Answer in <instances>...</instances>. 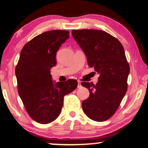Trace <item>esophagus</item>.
<instances>
[{
	"instance_id": "obj_1",
	"label": "esophagus",
	"mask_w": 148,
	"mask_h": 148,
	"mask_svg": "<svg viewBox=\"0 0 148 148\" xmlns=\"http://www.w3.org/2000/svg\"><path fill=\"white\" fill-rule=\"evenodd\" d=\"M82 87L81 82L80 81H78V88H80Z\"/></svg>"
}]
</instances>
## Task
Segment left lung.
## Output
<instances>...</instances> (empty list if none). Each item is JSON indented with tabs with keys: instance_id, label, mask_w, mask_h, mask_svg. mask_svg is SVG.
I'll return each mask as SVG.
<instances>
[{
	"instance_id": "left-lung-1",
	"label": "left lung",
	"mask_w": 148,
	"mask_h": 148,
	"mask_svg": "<svg viewBox=\"0 0 148 148\" xmlns=\"http://www.w3.org/2000/svg\"><path fill=\"white\" fill-rule=\"evenodd\" d=\"M72 36L87 58L88 66L100 74L96 85L82 82L90 91L82 102L86 115L92 120H108L118 110L127 90L130 66L122 44L99 30H72Z\"/></svg>"
}]
</instances>
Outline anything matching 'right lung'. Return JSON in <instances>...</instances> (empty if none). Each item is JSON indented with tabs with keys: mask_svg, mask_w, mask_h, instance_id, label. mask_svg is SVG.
<instances>
[{
	"mask_svg": "<svg viewBox=\"0 0 148 148\" xmlns=\"http://www.w3.org/2000/svg\"><path fill=\"white\" fill-rule=\"evenodd\" d=\"M69 38L68 30H54L35 36L22 49L15 69L18 92L32 120L46 124L61 113L64 97L76 89V80L54 84L50 68L56 64V55Z\"/></svg>",
	"mask_w": 148,
	"mask_h": 148,
	"instance_id": "add662e5",
	"label": "right lung"
}]
</instances>
